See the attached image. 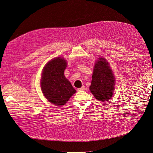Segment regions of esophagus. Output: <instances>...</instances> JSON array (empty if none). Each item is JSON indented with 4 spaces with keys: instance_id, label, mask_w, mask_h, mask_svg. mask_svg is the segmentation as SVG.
Returning a JSON list of instances; mask_svg holds the SVG:
<instances>
[{
    "instance_id": "34e87169",
    "label": "esophagus",
    "mask_w": 153,
    "mask_h": 153,
    "mask_svg": "<svg viewBox=\"0 0 153 153\" xmlns=\"http://www.w3.org/2000/svg\"><path fill=\"white\" fill-rule=\"evenodd\" d=\"M85 89V86H84V85H82L81 88H78V90H79V91H82V90H84Z\"/></svg>"
}]
</instances>
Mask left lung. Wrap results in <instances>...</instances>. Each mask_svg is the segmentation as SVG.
<instances>
[{"label":"left lung","mask_w":153,"mask_h":153,"mask_svg":"<svg viewBox=\"0 0 153 153\" xmlns=\"http://www.w3.org/2000/svg\"><path fill=\"white\" fill-rule=\"evenodd\" d=\"M107 61L102 57L95 65L90 90L101 102L108 101L113 95L115 78Z\"/></svg>","instance_id":"1"}]
</instances>
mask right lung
<instances>
[{"instance_id": "add662e5", "label": "right lung", "mask_w": 153, "mask_h": 153, "mask_svg": "<svg viewBox=\"0 0 153 153\" xmlns=\"http://www.w3.org/2000/svg\"><path fill=\"white\" fill-rule=\"evenodd\" d=\"M67 65L63 58H54L45 66L42 74V92L51 103L58 106L65 105L76 91L65 76Z\"/></svg>"}]
</instances>
